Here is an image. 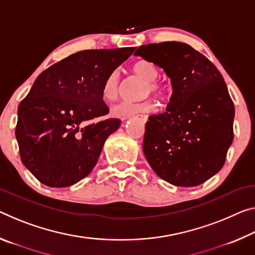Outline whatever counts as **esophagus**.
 I'll use <instances>...</instances> for the list:
<instances>
[{
  "instance_id": "1",
  "label": "esophagus",
  "mask_w": 255,
  "mask_h": 255,
  "mask_svg": "<svg viewBox=\"0 0 255 255\" xmlns=\"http://www.w3.org/2000/svg\"><path fill=\"white\" fill-rule=\"evenodd\" d=\"M135 118L139 119L140 121H143V123H146V121H147V116L146 115H137V116H135Z\"/></svg>"
}]
</instances>
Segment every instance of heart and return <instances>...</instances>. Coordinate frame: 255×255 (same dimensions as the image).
Masks as SVG:
<instances>
[{
  "mask_svg": "<svg viewBox=\"0 0 255 255\" xmlns=\"http://www.w3.org/2000/svg\"><path fill=\"white\" fill-rule=\"evenodd\" d=\"M137 76L145 80L144 85V95L154 94L156 96L163 95L165 92V85L157 80V77L160 75V71L154 63L148 61V60H139L132 67ZM119 82H120V72L118 69L112 70L104 80L102 86V95L108 101H113L117 99L119 92ZM154 101L146 99L140 102H128L123 101L116 106L112 107V113L116 117L120 118H128L132 115L139 112H151L155 109Z\"/></svg>",
  "mask_w": 255,
  "mask_h": 255,
  "instance_id": "obj_1",
  "label": "heart"
}]
</instances>
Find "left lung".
Masks as SVG:
<instances>
[{
  "mask_svg": "<svg viewBox=\"0 0 255 255\" xmlns=\"http://www.w3.org/2000/svg\"><path fill=\"white\" fill-rule=\"evenodd\" d=\"M167 72L172 95L167 111L148 117L143 152L160 178L197 186L225 164L234 138L235 108L219 70L180 42L147 44L135 52Z\"/></svg>",
  "mask_w": 255,
  "mask_h": 255,
  "instance_id": "obj_1",
  "label": "left lung"
}]
</instances>
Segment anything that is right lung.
Here are the masks:
<instances>
[{
    "label": "right lung",
    "instance_id": "add662e5",
    "mask_svg": "<svg viewBox=\"0 0 255 255\" xmlns=\"http://www.w3.org/2000/svg\"><path fill=\"white\" fill-rule=\"evenodd\" d=\"M136 47L77 52L44 70L19 104L15 137L22 163L40 183L67 187L95 167L121 120L109 113L102 86Z\"/></svg>",
    "mask_w": 255,
    "mask_h": 255
}]
</instances>
